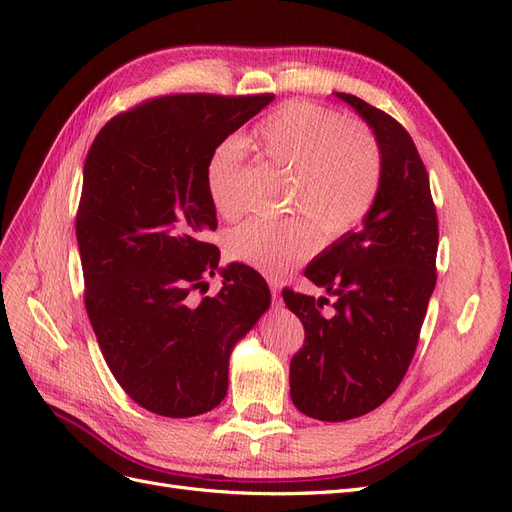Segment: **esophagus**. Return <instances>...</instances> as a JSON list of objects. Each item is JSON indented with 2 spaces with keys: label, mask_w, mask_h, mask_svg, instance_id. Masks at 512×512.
I'll list each match as a JSON object with an SVG mask.
<instances>
[{
  "label": "esophagus",
  "mask_w": 512,
  "mask_h": 512,
  "mask_svg": "<svg viewBox=\"0 0 512 512\" xmlns=\"http://www.w3.org/2000/svg\"><path fill=\"white\" fill-rule=\"evenodd\" d=\"M269 288H271V294H273V301L280 303V292H282V284L277 280H269Z\"/></svg>",
  "instance_id": "34e87169"
}]
</instances>
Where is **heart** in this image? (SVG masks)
Masks as SVG:
<instances>
[{
	"instance_id": "heart-1",
	"label": "heart",
	"mask_w": 512,
	"mask_h": 512,
	"mask_svg": "<svg viewBox=\"0 0 512 512\" xmlns=\"http://www.w3.org/2000/svg\"><path fill=\"white\" fill-rule=\"evenodd\" d=\"M260 156L290 175L282 222L250 220L230 232L232 260L267 275H284L312 256L322 237L335 241L365 220L382 181V156L376 138L361 123L344 121L329 108L294 100L282 104L254 128ZM245 147L230 136L211 151L205 181L213 207L232 220L243 209L241 179Z\"/></svg>"
}]
</instances>
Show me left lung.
<instances>
[{
	"mask_svg": "<svg viewBox=\"0 0 512 512\" xmlns=\"http://www.w3.org/2000/svg\"><path fill=\"white\" fill-rule=\"evenodd\" d=\"M374 130L382 181L359 232H346L309 262L305 277L335 294L327 299L284 288L305 329L290 361V397L318 421H350L376 410L404 380L433 288L438 215L429 175L412 136L397 119L350 94H335Z\"/></svg>",
	"mask_w": 512,
	"mask_h": 512,
	"instance_id": "obj_1",
	"label": "left lung"
}]
</instances>
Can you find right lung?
<instances>
[{
  "instance_id": "right-lung-1",
  "label": "right lung",
  "mask_w": 512,
  "mask_h": 512,
  "mask_svg": "<svg viewBox=\"0 0 512 512\" xmlns=\"http://www.w3.org/2000/svg\"><path fill=\"white\" fill-rule=\"evenodd\" d=\"M273 94H175L115 115L83 168L76 241L85 307L108 369L145 410L185 418L228 391V359L271 305L262 275L205 241L218 228L205 170L211 151ZM220 270L223 290L189 292ZM207 292V290H205Z\"/></svg>"
}]
</instances>
